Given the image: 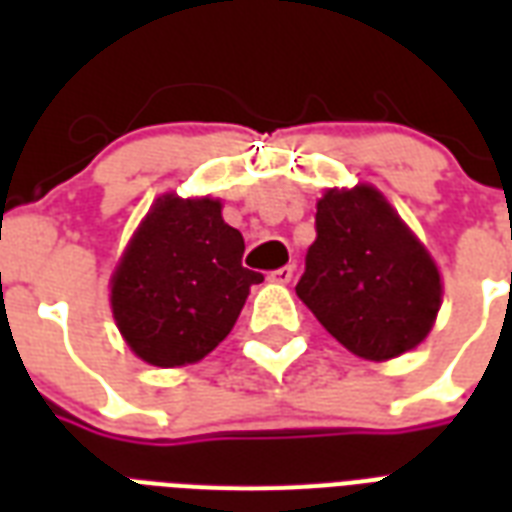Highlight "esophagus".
Returning a JSON list of instances; mask_svg holds the SVG:
<instances>
[{
	"label": "esophagus",
	"mask_w": 512,
	"mask_h": 512,
	"mask_svg": "<svg viewBox=\"0 0 512 512\" xmlns=\"http://www.w3.org/2000/svg\"><path fill=\"white\" fill-rule=\"evenodd\" d=\"M292 273H295V268H292V265H284V268H279V271L268 273V281H271V284H281V287H284V284H289V281H292Z\"/></svg>",
	"instance_id": "obj_1"
}]
</instances>
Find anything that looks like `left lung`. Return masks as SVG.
<instances>
[{
	"mask_svg": "<svg viewBox=\"0 0 512 512\" xmlns=\"http://www.w3.org/2000/svg\"><path fill=\"white\" fill-rule=\"evenodd\" d=\"M297 297L366 361L414 350L436 324L444 279L428 247L374 185L327 188Z\"/></svg>",
	"mask_w": 512,
	"mask_h": 512,
	"instance_id": "8db88e82",
	"label": "left lung"
}]
</instances>
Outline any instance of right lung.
Returning <instances> with one entry per match:
<instances>
[{
	"instance_id": "1",
	"label": "right lung",
	"mask_w": 512,
	"mask_h": 512,
	"mask_svg": "<svg viewBox=\"0 0 512 512\" xmlns=\"http://www.w3.org/2000/svg\"><path fill=\"white\" fill-rule=\"evenodd\" d=\"M244 236L212 196L162 193L140 220L108 289L116 329L140 361L196 364L228 337L249 287L263 276L241 265Z\"/></svg>"
}]
</instances>
